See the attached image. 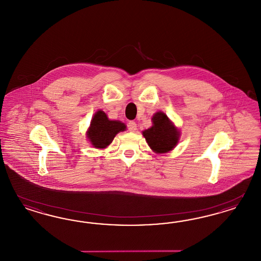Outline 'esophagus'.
<instances>
[{"label":"esophagus","mask_w":261,"mask_h":261,"mask_svg":"<svg viewBox=\"0 0 261 261\" xmlns=\"http://www.w3.org/2000/svg\"><path fill=\"white\" fill-rule=\"evenodd\" d=\"M136 123L134 122V121H130L128 124H127V129L130 132V133H135V130H136Z\"/></svg>","instance_id":"34e87169"}]
</instances>
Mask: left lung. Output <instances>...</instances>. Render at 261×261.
Here are the masks:
<instances>
[{
	"label": "left lung",
	"mask_w": 261,
	"mask_h": 261,
	"mask_svg": "<svg viewBox=\"0 0 261 261\" xmlns=\"http://www.w3.org/2000/svg\"><path fill=\"white\" fill-rule=\"evenodd\" d=\"M152 126L144 130V137L148 145L155 152L163 153L171 151L178 141V132L171 124L166 114L156 112L152 118Z\"/></svg>",
	"instance_id": "obj_1"
}]
</instances>
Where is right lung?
Instances as JSON below:
<instances>
[{
    "label": "right lung",
    "instance_id": "obj_1",
    "mask_svg": "<svg viewBox=\"0 0 261 261\" xmlns=\"http://www.w3.org/2000/svg\"><path fill=\"white\" fill-rule=\"evenodd\" d=\"M125 129V124L109 120L107 114L100 110L94 115L87 135L95 148L103 149L112 142L118 133Z\"/></svg>",
    "mask_w": 261,
    "mask_h": 261
}]
</instances>
